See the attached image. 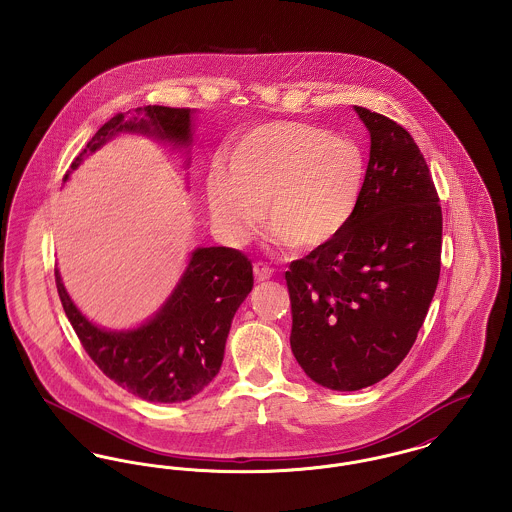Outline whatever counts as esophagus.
Wrapping results in <instances>:
<instances>
[{"instance_id":"obj_1","label":"esophagus","mask_w":512,"mask_h":512,"mask_svg":"<svg viewBox=\"0 0 512 512\" xmlns=\"http://www.w3.org/2000/svg\"><path fill=\"white\" fill-rule=\"evenodd\" d=\"M272 269L269 265H265V263H261V261H257L255 265H253V274H255V280L257 282H263V280H269L272 276Z\"/></svg>"}]
</instances>
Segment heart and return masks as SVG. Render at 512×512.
<instances>
[{"label": "heart", "instance_id": "1", "mask_svg": "<svg viewBox=\"0 0 512 512\" xmlns=\"http://www.w3.org/2000/svg\"><path fill=\"white\" fill-rule=\"evenodd\" d=\"M365 156L346 137L301 121H271L238 137L214 164L207 199L218 230L243 240L263 214L276 238L313 251L338 238L360 207Z\"/></svg>", "mask_w": 512, "mask_h": 512}]
</instances>
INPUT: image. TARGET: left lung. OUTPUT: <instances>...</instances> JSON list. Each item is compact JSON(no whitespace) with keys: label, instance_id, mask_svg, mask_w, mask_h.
<instances>
[{"label":"left lung","instance_id":"left-lung-1","mask_svg":"<svg viewBox=\"0 0 512 512\" xmlns=\"http://www.w3.org/2000/svg\"><path fill=\"white\" fill-rule=\"evenodd\" d=\"M356 112L371 135L360 207L338 238L286 271L292 352L332 391H360L400 365L441 272L443 212L423 154L396 121Z\"/></svg>","mask_w":512,"mask_h":512}]
</instances>
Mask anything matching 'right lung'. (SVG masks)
Wrapping results in <instances>:
<instances>
[{"label":"right lung","mask_w":512,"mask_h":512,"mask_svg":"<svg viewBox=\"0 0 512 512\" xmlns=\"http://www.w3.org/2000/svg\"><path fill=\"white\" fill-rule=\"evenodd\" d=\"M120 131L147 133L187 145L191 110L143 106L131 120L116 114L79 152L71 170L87 152L100 149ZM67 176L69 172L63 180ZM56 286L73 331L100 371L143 400L170 404L203 391L220 371L232 319L253 288V267L232 247L195 249L170 300L147 325L125 332L94 327L67 296L58 271Z\"/></svg>","instance_id":"right-lung-1"}]
</instances>
